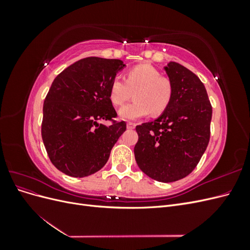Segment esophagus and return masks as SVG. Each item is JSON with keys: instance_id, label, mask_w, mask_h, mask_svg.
Returning <instances> with one entry per match:
<instances>
[{"instance_id": "esophagus-1", "label": "esophagus", "mask_w": 250, "mask_h": 250, "mask_svg": "<svg viewBox=\"0 0 250 250\" xmlns=\"http://www.w3.org/2000/svg\"><path fill=\"white\" fill-rule=\"evenodd\" d=\"M127 128H128V129H134V128H135V123L128 122L127 123Z\"/></svg>"}]
</instances>
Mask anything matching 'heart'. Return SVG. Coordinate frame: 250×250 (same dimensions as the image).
Listing matches in <instances>:
<instances>
[{
	"mask_svg": "<svg viewBox=\"0 0 250 250\" xmlns=\"http://www.w3.org/2000/svg\"><path fill=\"white\" fill-rule=\"evenodd\" d=\"M134 95V101L120 109L124 120H137L148 116L161 115L168 108L173 97L171 80L150 64L132 67L125 75V80L116 76L109 85V99L115 106L122 105Z\"/></svg>",
	"mask_w": 250,
	"mask_h": 250,
	"instance_id": "obj_1",
	"label": "heart"
}]
</instances>
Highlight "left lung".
Returning <instances> with one entry per match:
<instances>
[{
	"label": "left lung",
	"instance_id": "1",
	"mask_svg": "<svg viewBox=\"0 0 250 250\" xmlns=\"http://www.w3.org/2000/svg\"><path fill=\"white\" fill-rule=\"evenodd\" d=\"M165 70L172 82V100L160 118L135 127L134 157L146 175L172 183L198 165L209 142L213 110L206 87L193 72L173 62Z\"/></svg>",
	"mask_w": 250,
	"mask_h": 250
}]
</instances>
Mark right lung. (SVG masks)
<instances>
[{
	"instance_id": "right-lung-1",
	"label": "right lung",
	"mask_w": 250,
	"mask_h": 250,
	"mask_svg": "<svg viewBox=\"0 0 250 250\" xmlns=\"http://www.w3.org/2000/svg\"><path fill=\"white\" fill-rule=\"evenodd\" d=\"M125 64L120 59L78 60L53 81L42 108V138L51 163L66 175L85 177L107 163L126 130L109 99V85ZM110 120L109 126L101 122Z\"/></svg>"
}]
</instances>
